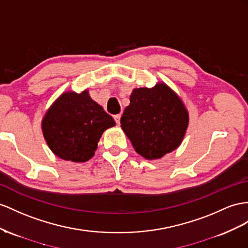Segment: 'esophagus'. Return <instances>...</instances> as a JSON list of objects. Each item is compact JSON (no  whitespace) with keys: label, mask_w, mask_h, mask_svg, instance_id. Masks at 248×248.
Returning <instances> with one entry per match:
<instances>
[{"label":"esophagus","mask_w":248,"mask_h":248,"mask_svg":"<svg viewBox=\"0 0 248 248\" xmlns=\"http://www.w3.org/2000/svg\"><path fill=\"white\" fill-rule=\"evenodd\" d=\"M120 117H122V115L120 114H117V115L114 116V119H115V122L117 124H120Z\"/></svg>","instance_id":"34e87169"}]
</instances>
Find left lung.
Instances as JSON below:
<instances>
[{
	"label": "left lung",
	"instance_id": "obj_1",
	"mask_svg": "<svg viewBox=\"0 0 248 248\" xmlns=\"http://www.w3.org/2000/svg\"><path fill=\"white\" fill-rule=\"evenodd\" d=\"M189 122L186 105L164 82L135 88L120 119L133 148L148 160L160 159L181 144Z\"/></svg>",
	"mask_w": 248,
	"mask_h": 248
}]
</instances>
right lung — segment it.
<instances>
[{
  "mask_svg": "<svg viewBox=\"0 0 248 248\" xmlns=\"http://www.w3.org/2000/svg\"><path fill=\"white\" fill-rule=\"evenodd\" d=\"M115 124L88 90L66 91L43 116L42 131L54 155L62 160L86 162L94 156L103 133Z\"/></svg>",
  "mask_w": 248,
  "mask_h": 248,
  "instance_id": "add662e5",
  "label": "right lung"
}]
</instances>
